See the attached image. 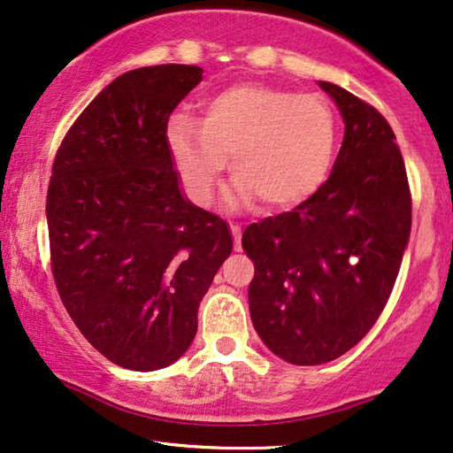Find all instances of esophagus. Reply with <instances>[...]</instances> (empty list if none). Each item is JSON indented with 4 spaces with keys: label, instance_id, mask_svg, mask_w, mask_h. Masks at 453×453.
<instances>
[{
    "label": "esophagus",
    "instance_id": "esophagus-1",
    "mask_svg": "<svg viewBox=\"0 0 453 453\" xmlns=\"http://www.w3.org/2000/svg\"><path fill=\"white\" fill-rule=\"evenodd\" d=\"M229 229H232V235H234V248L242 250V227L238 224H229Z\"/></svg>",
    "mask_w": 453,
    "mask_h": 453
}]
</instances>
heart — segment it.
I'll list each match as a JSON object with an SVG mask.
<instances>
[{
  "instance_id": "obj_1",
  "label": "heart",
  "mask_w": 453,
  "mask_h": 453,
  "mask_svg": "<svg viewBox=\"0 0 453 453\" xmlns=\"http://www.w3.org/2000/svg\"><path fill=\"white\" fill-rule=\"evenodd\" d=\"M167 141L185 189L210 203L232 155L229 201L286 210L314 196L333 169L339 119L320 95L235 84L201 106L199 120L179 114Z\"/></svg>"
}]
</instances>
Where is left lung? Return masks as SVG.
<instances>
[{"instance_id":"obj_1","label":"left lung","mask_w":453,"mask_h":453,"mask_svg":"<svg viewBox=\"0 0 453 453\" xmlns=\"http://www.w3.org/2000/svg\"><path fill=\"white\" fill-rule=\"evenodd\" d=\"M344 136L330 177L292 211L252 224L250 317L272 353L322 365L369 333L389 300L411 232V193L383 114L333 82Z\"/></svg>"}]
</instances>
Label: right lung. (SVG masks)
Masks as SVG:
<instances>
[{"instance_id":"obj_1","label":"right lung","mask_w":453,"mask_h":453,"mask_svg":"<svg viewBox=\"0 0 453 453\" xmlns=\"http://www.w3.org/2000/svg\"><path fill=\"white\" fill-rule=\"evenodd\" d=\"M203 70H128L64 136L46 218L56 288L70 319L109 361L133 371L175 363L197 333V308L232 254L224 219L183 196L169 114Z\"/></svg>"}]
</instances>
